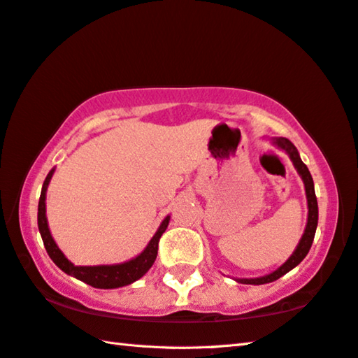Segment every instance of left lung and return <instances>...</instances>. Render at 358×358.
<instances>
[{
	"mask_svg": "<svg viewBox=\"0 0 358 358\" xmlns=\"http://www.w3.org/2000/svg\"><path fill=\"white\" fill-rule=\"evenodd\" d=\"M274 142L289 155V158L292 159V162H294V166L297 169V172L301 173V177L303 180L305 192H307V201H308V222H307V227H305V233L301 239V243H299V245H297V249L289 257L288 262L282 266V268H278L275 272H272V274H269V275H264L259 278H238L239 283L263 285V283H269V282L277 280V278H280L282 275L287 274V272H289L292 268H296V266L301 263L305 257H307V253H308L310 247H311V244H313V239H315L316 225H317V200H316V194H315L313 178H311L308 167L303 164L301 157H299L297 148L292 145L287 138H278Z\"/></svg>",
	"mask_w": 358,
	"mask_h": 358,
	"instance_id": "obj_1",
	"label": "left lung"
}]
</instances>
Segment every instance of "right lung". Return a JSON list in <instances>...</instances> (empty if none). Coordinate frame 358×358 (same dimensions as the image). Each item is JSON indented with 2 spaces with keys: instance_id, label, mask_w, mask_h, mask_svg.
I'll return each mask as SVG.
<instances>
[{
  "instance_id": "1",
  "label": "right lung",
  "mask_w": 358,
  "mask_h": 358,
  "mask_svg": "<svg viewBox=\"0 0 358 358\" xmlns=\"http://www.w3.org/2000/svg\"><path fill=\"white\" fill-rule=\"evenodd\" d=\"M53 172L55 171H50L47 178L43 181L41 199H38L37 224H38V231H41L42 239H43L45 249H47L50 258L53 259L57 268H61L69 275L76 277L78 280L90 285V287L105 288V289L127 287V285L136 282L138 278L144 275L145 272L152 268L155 259H157L159 238L162 236V233L166 231L171 217L167 216L164 220H162L159 230L157 231V235L152 238L150 244H148L147 249L134 259H129V262L122 263V264L75 266L71 264L66 257H64V253L59 250V247L56 245L55 239L51 238V233L48 230V224H47V216H45V192H47V187Z\"/></svg>"
}]
</instances>
